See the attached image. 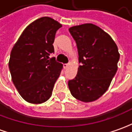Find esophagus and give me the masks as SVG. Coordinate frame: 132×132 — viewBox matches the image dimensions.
I'll list each match as a JSON object with an SVG mask.
<instances>
[{
	"label": "esophagus",
	"instance_id": "obj_1",
	"mask_svg": "<svg viewBox=\"0 0 132 132\" xmlns=\"http://www.w3.org/2000/svg\"><path fill=\"white\" fill-rule=\"evenodd\" d=\"M69 65L68 63H65V64H63V69H66L69 67Z\"/></svg>",
	"mask_w": 132,
	"mask_h": 132
}]
</instances>
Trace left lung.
<instances>
[{
    "mask_svg": "<svg viewBox=\"0 0 132 132\" xmlns=\"http://www.w3.org/2000/svg\"><path fill=\"white\" fill-rule=\"evenodd\" d=\"M69 31L76 41L79 61L76 77L68 82L72 96L90 103L102 96L118 69V47L111 36L91 23L73 26Z\"/></svg>",
    "mask_w": 132,
    "mask_h": 132,
    "instance_id": "left-lung-1",
    "label": "left lung"
}]
</instances>
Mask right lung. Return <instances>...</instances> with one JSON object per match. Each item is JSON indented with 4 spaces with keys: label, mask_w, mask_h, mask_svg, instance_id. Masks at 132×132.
Wrapping results in <instances>:
<instances>
[{
    "label": "right lung",
    "mask_w": 132,
    "mask_h": 132,
    "mask_svg": "<svg viewBox=\"0 0 132 132\" xmlns=\"http://www.w3.org/2000/svg\"><path fill=\"white\" fill-rule=\"evenodd\" d=\"M59 21L44 16L24 29L11 52L9 67L11 79L19 95L27 102L41 104L52 95L63 65L50 58Z\"/></svg>",
    "instance_id": "right-lung-1"
}]
</instances>
